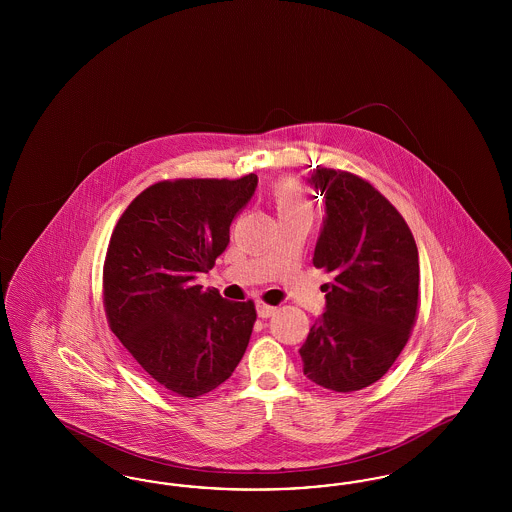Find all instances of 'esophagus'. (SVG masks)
Wrapping results in <instances>:
<instances>
[{"label":"esophagus","instance_id":"obj_1","mask_svg":"<svg viewBox=\"0 0 512 512\" xmlns=\"http://www.w3.org/2000/svg\"><path fill=\"white\" fill-rule=\"evenodd\" d=\"M274 313H276V307H272V305H267V303H263V301H259V303H257V315H259V317H272Z\"/></svg>","mask_w":512,"mask_h":512}]
</instances>
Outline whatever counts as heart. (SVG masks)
<instances>
[{
	"mask_svg": "<svg viewBox=\"0 0 512 512\" xmlns=\"http://www.w3.org/2000/svg\"><path fill=\"white\" fill-rule=\"evenodd\" d=\"M272 201H274L278 219L293 217V215L313 217V203L309 195L305 194V190L290 178L274 184Z\"/></svg>",
	"mask_w": 512,
	"mask_h": 512,
	"instance_id": "1",
	"label": "heart"
}]
</instances>
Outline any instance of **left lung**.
<instances>
[{
	"label": "left lung",
	"instance_id": "obj_1",
	"mask_svg": "<svg viewBox=\"0 0 512 512\" xmlns=\"http://www.w3.org/2000/svg\"><path fill=\"white\" fill-rule=\"evenodd\" d=\"M326 219L313 265L334 274L326 311L299 349L305 376L326 390L378 382L407 341L418 315V249L401 213L365 178L317 167Z\"/></svg>",
	"mask_w": 512,
	"mask_h": 512
}]
</instances>
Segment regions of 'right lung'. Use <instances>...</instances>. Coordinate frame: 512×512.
<instances>
[{
	"mask_svg": "<svg viewBox=\"0 0 512 512\" xmlns=\"http://www.w3.org/2000/svg\"><path fill=\"white\" fill-rule=\"evenodd\" d=\"M257 174L163 180L132 199L103 263L109 328L159 386L197 399L226 382L244 357L255 303L195 284L230 242V224Z\"/></svg>",
	"mask_w": 512,
	"mask_h": 512,
	"instance_id": "add662e5",
	"label": "right lung"
}]
</instances>
